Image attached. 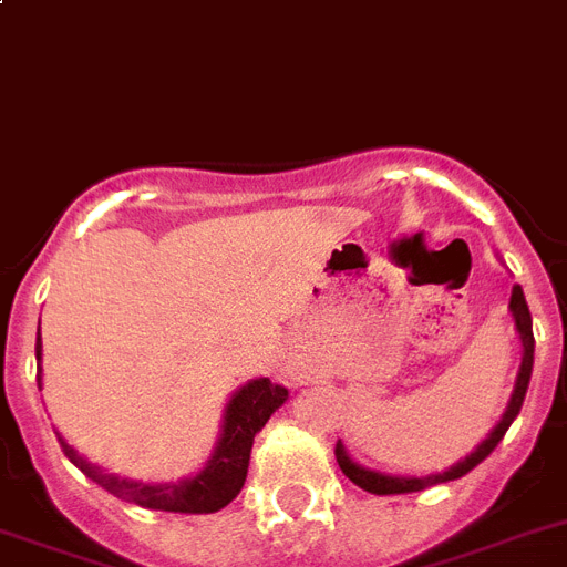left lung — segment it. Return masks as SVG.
Returning <instances> with one entry per match:
<instances>
[{
    "mask_svg": "<svg viewBox=\"0 0 567 567\" xmlns=\"http://www.w3.org/2000/svg\"><path fill=\"white\" fill-rule=\"evenodd\" d=\"M511 313H513V322H516L518 342H522V365H518L516 383H513V392H511V401H507V409H504L502 417H498V423L487 432V437H484L482 444L475 446L467 458H461L458 464H453V467L444 470V473L389 475V473H380V470H369V467H363V464H357V461L349 455V450L342 446V441H337V450H334L337 464H340L342 473L349 475L357 487H363L365 493H374V496L417 493V489L435 487V484H444V482H455V478H461V475H467L470 470L478 467V464H482V461L487 458L493 450H496L498 441L504 437V432L511 430V423L516 421L518 409H522V403H525L530 374H534V320H530V308H527V302H525V291H522L518 285H513Z\"/></svg>",
    "mask_w": 567,
    "mask_h": 567,
    "instance_id": "left-lung-1",
    "label": "left lung"
}]
</instances>
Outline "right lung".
<instances>
[{
    "label": "right lung",
    "mask_w": 567,
    "mask_h": 567,
    "mask_svg": "<svg viewBox=\"0 0 567 567\" xmlns=\"http://www.w3.org/2000/svg\"><path fill=\"white\" fill-rule=\"evenodd\" d=\"M37 363H40L37 383L42 389L40 337H37ZM285 401H288V389L285 386H276L268 378L247 380L245 386H239L230 394V401H227L225 412H221V430H218V441L213 446L207 464L198 473L187 475V478L166 484H146L106 473V470L92 464V461H85L60 432H56V437H60V446H63V453L69 455L74 467L83 470L94 484H100V487L109 489L112 496L123 498V502L166 513H216L227 507L233 498L239 496V489L245 487L256 432L268 423V417Z\"/></svg>",
    "instance_id": "add662e5"
}]
</instances>
